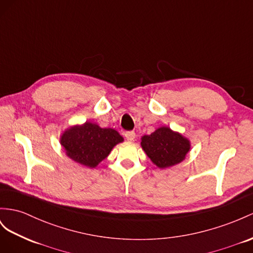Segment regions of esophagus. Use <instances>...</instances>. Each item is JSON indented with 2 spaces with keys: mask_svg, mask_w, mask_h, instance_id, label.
I'll use <instances>...</instances> for the list:
<instances>
[{
  "mask_svg": "<svg viewBox=\"0 0 253 253\" xmlns=\"http://www.w3.org/2000/svg\"><path fill=\"white\" fill-rule=\"evenodd\" d=\"M125 138H126L128 141H133L134 138H135L134 131H126V132H125Z\"/></svg>",
  "mask_w": 253,
  "mask_h": 253,
  "instance_id": "34e87169",
  "label": "esophagus"
}]
</instances>
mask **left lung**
I'll return each instance as SVG.
<instances>
[{
  "mask_svg": "<svg viewBox=\"0 0 253 253\" xmlns=\"http://www.w3.org/2000/svg\"><path fill=\"white\" fill-rule=\"evenodd\" d=\"M141 145L148 158L161 169L179 164L190 148L189 141L169 127H160L142 137Z\"/></svg>",
  "mask_w": 253,
  "mask_h": 253,
  "instance_id": "left-lung-1",
  "label": "left lung"
}]
</instances>
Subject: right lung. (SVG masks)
<instances>
[{
	"label": "right lung",
	"instance_id": "1",
	"mask_svg": "<svg viewBox=\"0 0 253 253\" xmlns=\"http://www.w3.org/2000/svg\"><path fill=\"white\" fill-rule=\"evenodd\" d=\"M123 137L112 128H100L92 123L74 126L65 131L61 144L67 156L88 168H95L111 152Z\"/></svg>",
	"mask_w": 253,
	"mask_h": 253
}]
</instances>
